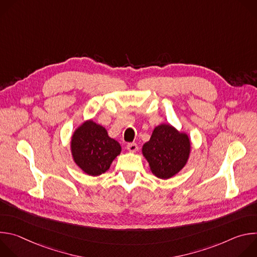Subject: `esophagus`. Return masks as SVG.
Returning a JSON list of instances; mask_svg holds the SVG:
<instances>
[{
	"instance_id": "obj_1",
	"label": "esophagus",
	"mask_w": 257,
	"mask_h": 257,
	"mask_svg": "<svg viewBox=\"0 0 257 257\" xmlns=\"http://www.w3.org/2000/svg\"><path fill=\"white\" fill-rule=\"evenodd\" d=\"M127 150L131 153H135L138 150V145L135 142H131L127 144Z\"/></svg>"
}]
</instances>
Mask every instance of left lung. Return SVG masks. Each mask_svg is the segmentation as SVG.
<instances>
[{
  "label": "left lung",
  "mask_w": 257,
  "mask_h": 257,
  "mask_svg": "<svg viewBox=\"0 0 257 257\" xmlns=\"http://www.w3.org/2000/svg\"><path fill=\"white\" fill-rule=\"evenodd\" d=\"M142 154L152 172L161 179H169L185 166L190 154V140L171 125L155 128L150 141L144 143Z\"/></svg>",
  "instance_id": "8db88e82"
}]
</instances>
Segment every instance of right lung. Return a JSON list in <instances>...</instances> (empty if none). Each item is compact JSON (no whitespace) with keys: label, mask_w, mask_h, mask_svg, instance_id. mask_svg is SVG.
<instances>
[{"label":"right lung","mask_w":257,"mask_h":257,"mask_svg":"<svg viewBox=\"0 0 257 257\" xmlns=\"http://www.w3.org/2000/svg\"><path fill=\"white\" fill-rule=\"evenodd\" d=\"M71 151L75 163L90 176L106 172L120 155L118 141L108 137L106 130L92 121L82 124L72 136Z\"/></svg>","instance_id":"obj_1"}]
</instances>
